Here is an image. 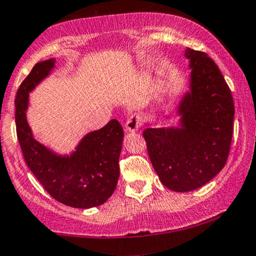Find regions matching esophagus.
Returning <instances> with one entry per match:
<instances>
[{
    "instance_id": "esophagus-1",
    "label": "esophagus",
    "mask_w": 256,
    "mask_h": 256,
    "mask_svg": "<svg viewBox=\"0 0 256 256\" xmlns=\"http://www.w3.org/2000/svg\"><path fill=\"white\" fill-rule=\"evenodd\" d=\"M140 122H142V118L138 114H134V116H128V119L126 120L125 124V128L126 131L128 132H136L140 130Z\"/></svg>"
}]
</instances>
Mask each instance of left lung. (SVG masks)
Masks as SVG:
<instances>
[{
    "label": "left lung",
    "mask_w": 256,
    "mask_h": 256,
    "mask_svg": "<svg viewBox=\"0 0 256 256\" xmlns=\"http://www.w3.org/2000/svg\"><path fill=\"white\" fill-rule=\"evenodd\" d=\"M189 90L179 100L174 125L152 128L143 136L149 158L167 189H198L222 171L230 152L234 107L231 91L216 62L206 52L186 48ZM164 119H168L164 114Z\"/></svg>",
    "instance_id": "obj_1"
}]
</instances>
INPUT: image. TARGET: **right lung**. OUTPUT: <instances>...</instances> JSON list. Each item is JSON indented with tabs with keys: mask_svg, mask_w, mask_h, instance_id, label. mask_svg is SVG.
Instances as JSON below:
<instances>
[{
	"mask_svg": "<svg viewBox=\"0 0 256 256\" xmlns=\"http://www.w3.org/2000/svg\"><path fill=\"white\" fill-rule=\"evenodd\" d=\"M54 58L37 62L16 98V134L28 168L49 195L73 208L104 204L116 190L124 131L118 120L86 134L68 154H60L34 136L28 122L30 92L55 68Z\"/></svg>",
	"mask_w": 256,
	"mask_h": 256,
	"instance_id": "add662e5",
	"label": "right lung"
}]
</instances>
